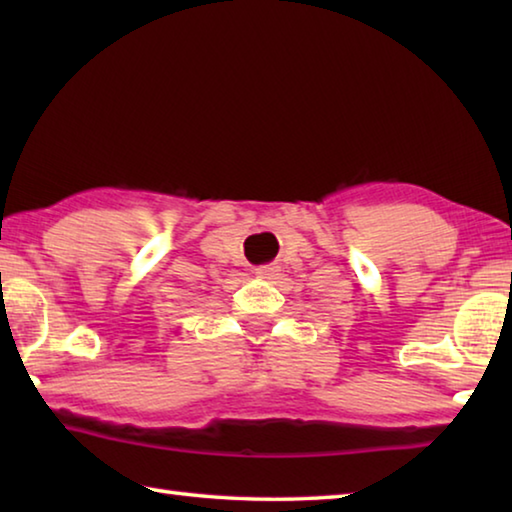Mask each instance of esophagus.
<instances>
[{
	"mask_svg": "<svg viewBox=\"0 0 512 512\" xmlns=\"http://www.w3.org/2000/svg\"><path fill=\"white\" fill-rule=\"evenodd\" d=\"M255 275H257V277H266V280H271V277L277 275V266H273V264L257 266V268H255Z\"/></svg>",
	"mask_w": 512,
	"mask_h": 512,
	"instance_id": "obj_1",
	"label": "esophagus"
}]
</instances>
